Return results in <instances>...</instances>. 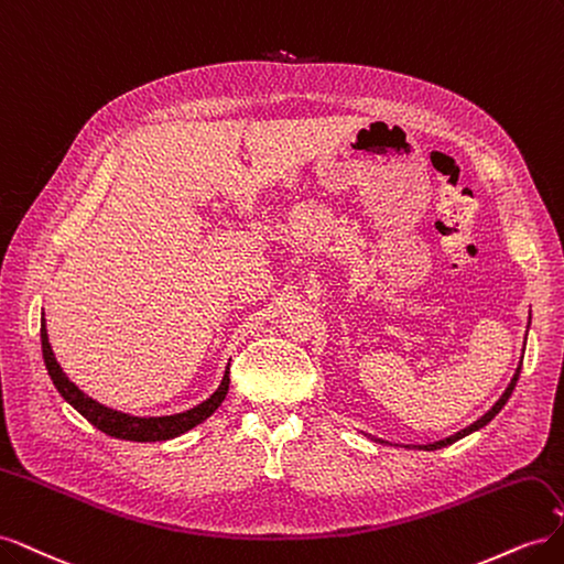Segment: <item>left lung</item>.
I'll list each match as a JSON object with an SVG mask.
<instances>
[{
  "mask_svg": "<svg viewBox=\"0 0 564 564\" xmlns=\"http://www.w3.org/2000/svg\"><path fill=\"white\" fill-rule=\"evenodd\" d=\"M520 369H522V362L518 365V369H516V377L510 379V383H508V388H506L503 395L497 400V404H494V406L489 409V412H487L485 416H480V419H477L475 423H470L468 429H464V431H458V433H454V435H449V437H445V440H437V442H433V445H414V447H416V449H425V452L442 449V447H447V445H454V442H456V440H460V437H466V435H470V433H475V431L485 429V425H487V423H489L494 416H497V414L501 412V409H503V404L508 402L510 392H513V388H516V383H518V379H520ZM373 440H377V437H373ZM377 442H383V440H377Z\"/></svg>",
  "mask_w": 564,
  "mask_h": 564,
  "instance_id": "1",
  "label": "left lung"
}]
</instances>
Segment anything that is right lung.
Wrapping results in <instances>:
<instances>
[{
  "label": "right lung",
  "instance_id": "obj_1",
  "mask_svg": "<svg viewBox=\"0 0 564 564\" xmlns=\"http://www.w3.org/2000/svg\"><path fill=\"white\" fill-rule=\"evenodd\" d=\"M40 336H42L44 365L48 369L51 381H54V386L58 388V392L63 395V400L67 404H73L84 419H87L91 425H96L98 431H104L106 435L117 437V440H129V442L174 440V437H178L187 431H193L195 425H199L202 421H207L228 395V386H230L228 373L230 371L226 369L224 381H220V386L214 390V395H209L207 400L199 402L193 409H185V412H181V414H172V416H131V414H124V412H117V409H110L106 404L96 402L94 398H89L87 392L79 390L70 379L65 377V371L61 369L54 350H51L44 315H42Z\"/></svg>",
  "mask_w": 564,
  "mask_h": 564
}]
</instances>
